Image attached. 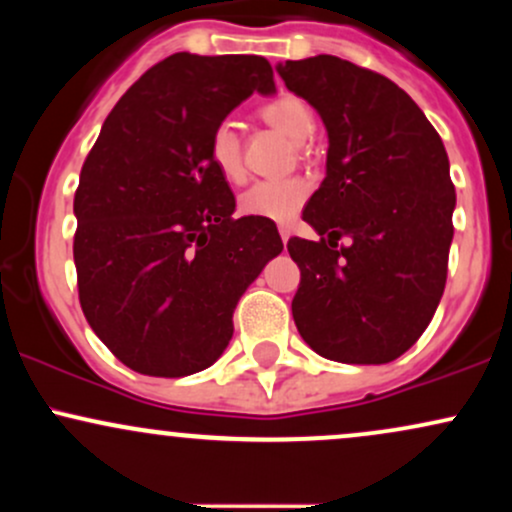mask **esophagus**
Listing matches in <instances>:
<instances>
[{"label":"esophagus","mask_w":512,"mask_h":512,"mask_svg":"<svg viewBox=\"0 0 512 512\" xmlns=\"http://www.w3.org/2000/svg\"><path fill=\"white\" fill-rule=\"evenodd\" d=\"M279 233H281V240H284V243H289L291 228L289 226H279Z\"/></svg>","instance_id":"34e87169"}]
</instances>
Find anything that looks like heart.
Instances as JSON below:
<instances>
[{
  "label": "heart",
  "instance_id": "1",
  "mask_svg": "<svg viewBox=\"0 0 512 512\" xmlns=\"http://www.w3.org/2000/svg\"><path fill=\"white\" fill-rule=\"evenodd\" d=\"M262 120L284 132L293 142H308L315 129V115L301 98L284 93L260 108ZM209 158L219 175L228 182L245 178L243 149H240L238 129L231 120H223L209 137ZM308 182L301 178L286 180H257L240 195V211L245 216L269 221H291L308 199Z\"/></svg>",
  "mask_w": 512,
  "mask_h": 512
}]
</instances>
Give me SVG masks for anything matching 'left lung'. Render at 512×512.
I'll return each instance as SVG.
<instances>
[{
    "label": "left lung",
    "instance_id": "obj_1",
    "mask_svg": "<svg viewBox=\"0 0 512 512\" xmlns=\"http://www.w3.org/2000/svg\"><path fill=\"white\" fill-rule=\"evenodd\" d=\"M276 72L330 139L327 175L303 209L327 238L286 245L301 269L293 320L330 361H395L424 334L448 279L455 185L445 146L383 74L332 55ZM344 235L352 243L337 249Z\"/></svg>",
    "mask_w": 512,
    "mask_h": 512
}]
</instances>
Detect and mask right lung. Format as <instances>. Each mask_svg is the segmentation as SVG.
<instances>
[{"mask_svg": "<svg viewBox=\"0 0 512 512\" xmlns=\"http://www.w3.org/2000/svg\"><path fill=\"white\" fill-rule=\"evenodd\" d=\"M274 93L257 55L175 52L105 117L74 195V264L88 325L127 368L182 378L233 337V310L284 250L276 223L233 219L209 137L245 98Z\"/></svg>", "mask_w": 512, "mask_h": 512, "instance_id": "1", "label": "right lung"}]
</instances>
